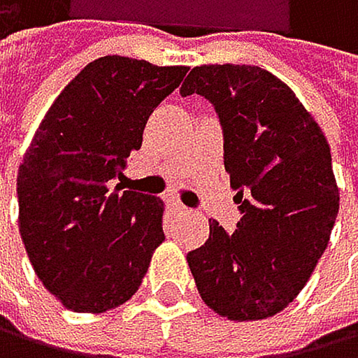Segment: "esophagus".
I'll list each match as a JSON object with an SVG mask.
<instances>
[{"instance_id": "1", "label": "esophagus", "mask_w": 358, "mask_h": 358, "mask_svg": "<svg viewBox=\"0 0 358 358\" xmlns=\"http://www.w3.org/2000/svg\"><path fill=\"white\" fill-rule=\"evenodd\" d=\"M169 206H171L173 213H185L187 211V206L180 200H178V198H169Z\"/></svg>"}]
</instances>
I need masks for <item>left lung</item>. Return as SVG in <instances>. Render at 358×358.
<instances>
[{"instance_id": "obj_1", "label": "left lung", "mask_w": 358, "mask_h": 358, "mask_svg": "<svg viewBox=\"0 0 358 358\" xmlns=\"http://www.w3.org/2000/svg\"><path fill=\"white\" fill-rule=\"evenodd\" d=\"M180 94L215 105L224 169L244 213L233 233L215 220L187 255L202 301L231 321L282 313L324 255L339 213L330 145L284 81L257 66L206 63Z\"/></svg>"}]
</instances>
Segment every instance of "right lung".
Segmentation results:
<instances>
[{
	"label": "right lung",
	"instance_id": "obj_1",
	"mask_svg": "<svg viewBox=\"0 0 358 358\" xmlns=\"http://www.w3.org/2000/svg\"><path fill=\"white\" fill-rule=\"evenodd\" d=\"M187 66L107 55L50 105L17 173L19 233L37 277L72 313L99 315L131 299L162 244L164 202L110 191L138 152L147 118Z\"/></svg>",
	"mask_w": 358,
	"mask_h": 358
}]
</instances>
